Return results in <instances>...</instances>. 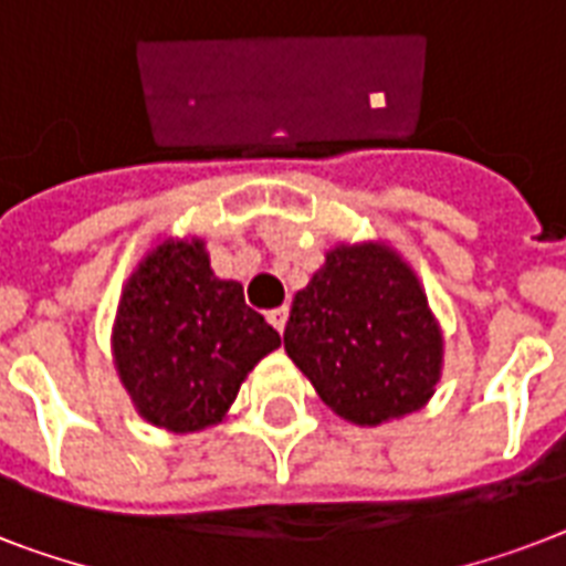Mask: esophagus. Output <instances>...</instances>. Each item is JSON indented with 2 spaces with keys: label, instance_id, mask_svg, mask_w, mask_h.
Masks as SVG:
<instances>
[{
  "label": "esophagus",
  "instance_id": "esophagus-1",
  "mask_svg": "<svg viewBox=\"0 0 566 566\" xmlns=\"http://www.w3.org/2000/svg\"><path fill=\"white\" fill-rule=\"evenodd\" d=\"M266 319H270V326H273L275 332H279V335H282L284 326H287V308H275V311H270V314H266Z\"/></svg>",
  "mask_w": 566,
  "mask_h": 566
}]
</instances>
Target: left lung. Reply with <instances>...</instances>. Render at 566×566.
<instances>
[{
	"mask_svg": "<svg viewBox=\"0 0 566 566\" xmlns=\"http://www.w3.org/2000/svg\"><path fill=\"white\" fill-rule=\"evenodd\" d=\"M284 353L337 417L376 429L434 396L443 328L390 243L340 240L293 296Z\"/></svg>",
	"mask_w": 566,
	"mask_h": 566,
	"instance_id": "1",
	"label": "left lung"
}]
</instances>
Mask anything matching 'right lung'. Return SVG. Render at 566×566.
<instances>
[{
  "mask_svg": "<svg viewBox=\"0 0 566 566\" xmlns=\"http://www.w3.org/2000/svg\"><path fill=\"white\" fill-rule=\"evenodd\" d=\"M282 337L217 279L199 234L158 238L119 291L111 355L119 385L146 422L172 434L226 420L240 385Z\"/></svg>",
  "mask_w": 566,
  "mask_h": 566,
  "instance_id": "1",
  "label": "right lung"
}]
</instances>
